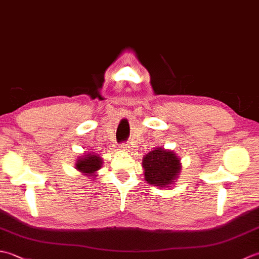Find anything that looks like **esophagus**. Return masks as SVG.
<instances>
[{
	"label": "esophagus",
	"instance_id": "1",
	"mask_svg": "<svg viewBox=\"0 0 259 259\" xmlns=\"http://www.w3.org/2000/svg\"><path fill=\"white\" fill-rule=\"evenodd\" d=\"M119 148H120V150H122V151H129L130 145L129 144H123V145H121Z\"/></svg>",
	"mask_w": 259,
	"mask_h": 259
}]
</instances>
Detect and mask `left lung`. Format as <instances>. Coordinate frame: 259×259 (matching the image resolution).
Returning <instances> with one entry per match:
<instances>
[{
    "label": "left lung",
    "mask_w": 259,
    "mask_h": 259,
    "mask_svg": "<svg viewBox=\"0 0 259 259\" xmlns=\"http://www.w3.org/2000/svg\"><path fill=\"white\" fill-rule=\"evenodd\" d=\"M145 180L158 188H170L181 171L180 158L172 150L155 148L142 158Z\"/></svg>",
    "instance_id": "1"
}]
</instances>
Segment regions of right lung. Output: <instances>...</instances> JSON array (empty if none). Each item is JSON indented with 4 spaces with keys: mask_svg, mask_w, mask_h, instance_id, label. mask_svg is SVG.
<instances>
[{
    "mask_svg": "<svg viewBox=\"0 0 259 259\" xmlns=\"http://www.w3.org/2000/svg\"><path fill=\"white\" fill-rule=\"evenodd\" d=\"M102 158L95 152H84L76 158L75 169L90 179H95L97 171L102 167Z\"/></svg>",
    "mask_w": 259,
    "mask_h": 259,
    "instance_id": "add662e5",
    "label": "right lung"
}]
</instances>
